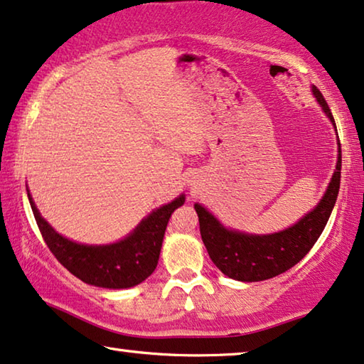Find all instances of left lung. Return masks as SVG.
Here are the masks:
<instances>
[{
    "mask_svg": "<svg viewBox=\"0 0 364 364\" xmlns=\"http://www.w3.org/2000/svg\"><path fill=\"white\" fill-rule=\"evenodd\" d=\"M314 96L335 126V119L318 88H312ZM337 129V127H335ZM341 151L325 196L317 208L304 215L296 225L271 235H248L227 230L203 205L196 204L200 237L213 263L222 273L237 281H264L274 278L294 267L306 257L327 225L340 189Z\"/></svg>",
    "mask_w": 364,
    "mask_h": 364,
    "instance_id": "obj_1",
    "label": "left lung"
}]
</instances>
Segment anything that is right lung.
<instances>
[{
    "instance_id": "right-lung-1",
    "label": "right lung",
    "mask_w": 364,
    "mask_h": 364,
    "mask_svg": "<svg viewBox=\"0 0 364 364\" xmlns=\"http://www.w3.org/2000/svg\"><path fill=\"white\" fill-rule=\"evenodd\" d=\"M29 198L32 213L39 227L43 242L70 273L83 283L109 289H126L137 286L149 278L159 263L164 235L175 209L184 204L181 194L173 203L161 205L124 240L112 245H80L62 237L42 219L36 204Z\"/></svg>"
}]
</instances>
